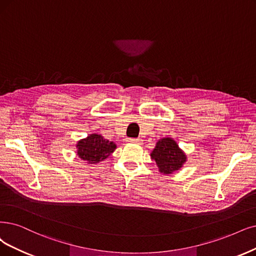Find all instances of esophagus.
<instances>
[{"instance_id": "obj_1", "label": "esophagus", "mask_w": 256, "mask_h": 256, "mask_svg": "<svg viewBox=\"0 0 256 256\" xmlns=\"http://www.w3.org/2000/svg\"><path fill=\"white\" fill-rule=\"evenodd\" d=\"M126 141H128V142L136 144H141V142H142V140H141L140 138H128Z\"/></svg>"}]
</instances>
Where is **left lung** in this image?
<instances>
[{
    "instance_id": "1",
    "label": "left lung",
    "mask_w": 256,
    "mask_h": 256,
    "mask_svg": "<svg viewBox=\"0 0 256 256\" xmlns=\"http://www.w3.org/2000/svg\"><path fill=\"white\" fill-rule=\"evenodd\" d=\"M150 158L156 162L159 172L164 175L179 171L186 162V155L178 146L172 138H162L158 140L155 148L150 153Z\"/></svg>"
}]
</instances>
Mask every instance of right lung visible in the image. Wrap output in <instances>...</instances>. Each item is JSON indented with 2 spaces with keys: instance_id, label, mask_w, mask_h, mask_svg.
I'll use <instances>...</instances> for the list:
<instances>
[{
  "instance_id": "1",
  "label": "right lung",
  "mask_w": 256,
  "mask_h": 256,
  "mask_svg": "<svg viewBox=\"0 0 256 256\" xmlns=\"http://www.w3.org/2000/svg\"><path fill=\"white\" fill-rule=\"evenodd\" d=\"M76 146L78 156L90 164L106 159L117 148L112 141L104 139L98 134H90L86 138L79 140Z\"/></svg>"
}]
</instances>
